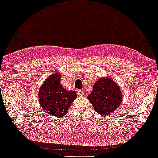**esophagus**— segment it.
<instances>
[{
  "label": "esophagus",
  "mask_w": 158,
  "mask_h": 158,
  "mask_svg": "<svg viewBox=\"0 0 158 158\" xmlns=\"http://www.w3.org/2000/svg\"><path fill=\"white\" fill-rule=\"evenodd\" d=\"M77 95L80 96V97H82L84 95V91L82 90V89H79L78 91H77Z\"/></svg>",
  "instance_id": "esophagus-1"
}]
</instances>
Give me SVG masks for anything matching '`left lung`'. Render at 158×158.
Instances as JSON below:
<instances>
[{"label": "left lung", "instance_id": "8db88e82", "mask_svg": "<svg viewBox=\"0 0 158 158\" xmlns=\"http://www.w3.org/2000/svg\"><path fill=\"white\" fill-rule=\"evenodd\" d=\"M123 95L117 84L109 77H102L94 84L93 89L87 96L96 112L109 114L118 107Z\"/></svg>", "mask_w": 158, "mask_h": 158}]
</instances>
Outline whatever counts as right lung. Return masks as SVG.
<instances>
[{
	"label": "right lung",
	"mask_w": 158,
	"mask_h": 158,
	"mask_svg": "<svg viewBox=\"0 0 158 158\" xmlns=\"http://www.w3.org/2000/svg\"><path fill=\"white\" fill-rule=\"evenodd\" d=\"M60 82V74L53 73L44 82L38 94L43 110L52 117L59 118L65 115L77 98L76 92L66 90Z\"/></svg>",
	"instance_id": "obj_1"
}]
</instances>
